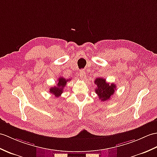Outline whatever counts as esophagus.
Listing matches in <instances>:
<instances>
[{"label":"esophagus","mask_w":157,"mask_h":157,"mask_svg":"<svg viewBox=\"0 0 157 157\" xmlns=\"http://www.w3.org/2000/svg\"><path fill=\"white\" fill-rule=\"evenodd\" d=\"M79 78H81L82 79H86V72H85V71H83V70L79 71Z\"/></svg>","instance_id":"esophagus-1"}]
</instances>
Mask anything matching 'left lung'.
<instances>
[{"instance_id":"8db88e82","label":"left lung","mask_w":157,"mask_h":157,"mask_svg":"<svg viewBox=\"0 0 157 157\" xmlns=\"http://www.w3.org/2000/svg\"><path fill=\"white\" fill-rule=\"evenodd\" d=\"M97 87L95 90L99 99L102 101H106L110 99L111 96L114 94L116 86L114 83H109L105 82V79L101 78H96L94 81Z\"/></svg>"}]
</instances>
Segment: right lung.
<instances>
[{
    "label": "right lung",
    "instance_id": "obj_1",
    "mask_svg": "<svg viewBox=\"0 0 157 157\" xmlns=\"http://www.w3.org/2000/svg\"><path fill=\"white\" fill-rule=\"evenodd\" d=\"M57 84L56 86L51 87L49 89V92L53 94L56 97H59L61 94L63 92V89L65 86L67 85V82L70 81V79H65L63 77L59 78L57 80Z\"/></svg>",
    "mask_w": 157,
    "mask_h": 157
}]
</instances>
